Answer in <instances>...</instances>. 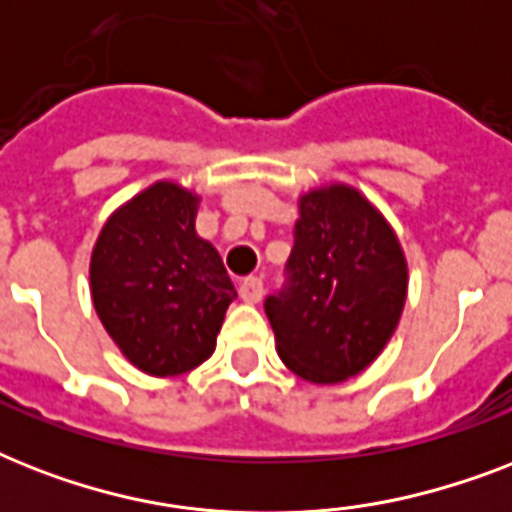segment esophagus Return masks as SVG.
<instances>
[{
    "instance_id": "esophagus-1",
    "label": "esophagus",
    "mask_w": 512,
    "mask_h": 512,
    "mask_svg": "<svg viewBox=\"0 0 512 512\" xmlns=\"http://www.w3.org/2000/svg\"><path fill=\"white\" fill-rule=\"evenodd\" d=\"M263 279H257V276H247V279H241L239 284V295L244 303H260L263 300Z\"/></svg>"
}]
</instances>
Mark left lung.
<instances>
[{"mask_svg":"<svg viewBox=\"0 0 512 512\" xmlns=\"http://www.w3.org/2000/svg\"><path fill=\"white\" fill-rule=\"evenodd\" d=\"M287 287L265 300L281 361L308 382L335 385L380 356L409 287L404 249L353 185L300 196Z\"/></svg>","mask_w":512,"mask_h":512,"instance_id":"obj_1","label":"left lung"}]
</instances>
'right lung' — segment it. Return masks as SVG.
<instances>
[{
	"mask_svg": "<svg viewBox=\"0 0 512 512\" xmlns=\"http://www.w3.org/2000/svg\"><path fill=\"white\" fill-rule=\"evenodd\" d=\"M199 196L159 180L108 217L90 257L92 305L140 372L175 377L215 350L236 300L217 249L196 233Z\"/></svg>",
	"mask_w": 512,
	"mask_h": 512,
	"instance_id": "add662e5",
	"label": "right lung"
}]
</instances>
